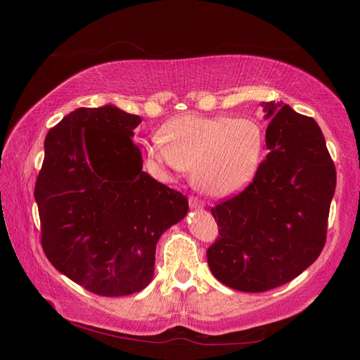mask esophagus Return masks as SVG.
I'll list each match as a JSON object with an SVG mask.
<instances>
[{"label":"esophagus","mask_w":360,"mask_h":360,"mask_svg":"<svg viewBox=\"0 0 360 360\" xmlns=\"http://www.w3.org/2000/svg\"><path fill=\"white\" fill-rule=\"evenodd\" d=\"M188 202H190V207L195 209V210H200V209L205 207V204L201 200H198V198H195V196H190Z\"/></svg>","instance_id":"34e87169"}]
</instances>
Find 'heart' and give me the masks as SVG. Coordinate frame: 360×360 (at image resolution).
<instances>
[{
	"label": "heart",
	"instance_id": "b5f03b06",
	"mask_svg": "<svg viewBox=\"0 0 360 360\" xmlns=\"http://www.w3.org/2000/svg\"><path fill=\"white\" fill-rule=\"evenodd\" d=\"M147 145V158L162 170L193 173L202 193L223 198L240 192L257 173L264 136L254 119L186 114L160 129Z\"/></svg>",
	"mask_w": 360,
	"mask_h": 360
}]
</instances>
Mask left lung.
<instances>
[{
  "label": "left lung",
  "instance_id": "8db88e82",
  "mask_svg": "<svg viewBox=\"0 0 360 360\" xmlns=\"http://www.w3.org/2000/svg\"><path fill=\"white\" fill-rule=\"evenodd\" d=\"M269 155L254 182L212 209L219 236L207 250L212 274L243 292L294 280L319 258L335 190V168L312 117L263 102Z\"/></svg>",
  "mask_w": 360,
  "mask_h": 360
}]
</instances>
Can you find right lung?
Here are the masks:
<instances>
[{
    "mask_svg": "<svg viewBox=\"0 0 360 360\" xmlns=\"http://www.w3.org/2000/svg\"><path fill=\"white\" fill-rule=\"evenodd\" d=\"M142 119L116 105L77 108L44 139L35 184L41 246L58 272L91 292H139L155 274L156 244L188 201L142 170L133 143Z\"/></svg>",
    "mask_w": 360,
    "mask_h": 360,
    "instance_id": "obj_1",
    "label": "right lung"
}]
</instances>
